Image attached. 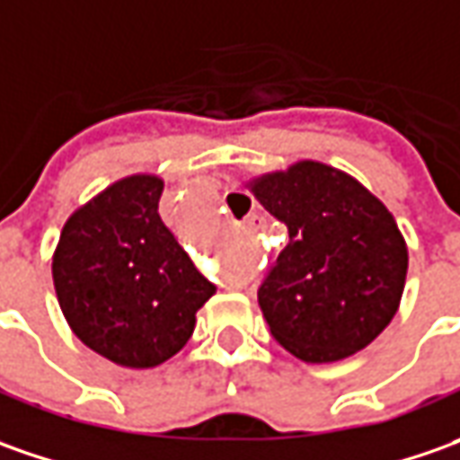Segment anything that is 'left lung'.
I'll return each instance as SVG.
<instances>
[{
	"label": "left lung",
	"instance_id": "8db88e82",
	"mask_svg": "<svg viewBox=\"0 0 460 460\" xmlns=\"http://www.w3.org/2000/svg\"><path fill=\"white\" fill-rule=\"evenodd\" d=\"M244 185L288 226V244L257 293L279 346L308 364L367 349L400 310L407 279V244L387 206L318 160Z\"/></svg>",
	"mask_w": 460,
	"mask_h": 460
}]
</instances>
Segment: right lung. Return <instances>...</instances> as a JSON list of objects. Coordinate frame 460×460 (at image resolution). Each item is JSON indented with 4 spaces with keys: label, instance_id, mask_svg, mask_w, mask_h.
I'll return each mask as SVG.
<instances>
[{
    "label": "right lung",
    "instance_id": "obj_1",
    "mask_svg": "<svg viewBox=\"0 0 460 460\" xmlns=\"http://www.w3.org/2000/svg\"><path fill=\"white\" fill-rule=\"evenodd\" d=\"M165 181L135 172L78 206L53 252L58 305L91 351L127 369L175 357L214 295L157 214Z\"/></svg>",
    "mask_w": 460,
    "mask_h": 460
}]
</instances>
